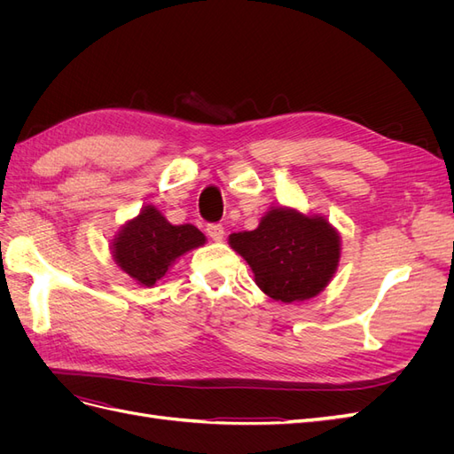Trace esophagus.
Listing matches in <instances>:
<instances>
[{
    "mask_svg": "<svg viewBox=\"0 0 454 454\" xmlns=\"http://www.w3.org/2000/svg\"><path fill=\"white\" fill-rule=\"evenodd\" d=\"M206 232H208V237L215 242H222L223 237H225V229L222 225H217V223L206 227Z\"/></svg>",
    "mask_w": 454,
    "mask_h": 454,
    "instance_id": "34e87169",
    "label": "esophagus"
}]
</instances>
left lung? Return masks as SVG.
Returning a JSON list of instances; mask_svg holds the SVG:
<instances>
[{
	"instance_id": "left-lung-1",
	"label": "left lung",
	"mask_w": 454,
	"mask_h": 454,
	"mask_svg": "<svg viewBox=\"0 0 454 454\" xmlns=\"http://www.w3.org/2000/svg\"><path fill=\"white\" fill-rule=\"evenodd\" d=\"M229 246L254 272L257 287L282 303L324 292L340 261V235L322 214L272 204L254 231L229 235Z\"/></svg>"
}]
</instances>
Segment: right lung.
Masks as SVG:
<instances>
[{
    "mask_svg": "<svg viewBox=\"0 0 454 454\" xmlns=\"http://www.w3.org/2000/svg\"><path fill=\"white\" fill-rule=\"evenodd\" d=\"M206 244L191 223L172 225L151 202L121 225L109 242L115 265L144 287L155 286L177 259Z\"/></svg>",
    "mask_w": 454,
    "mask_h": 454,
    "instance_id": "right-lung-1",
    "label": "right lung"
}]
</instances>
